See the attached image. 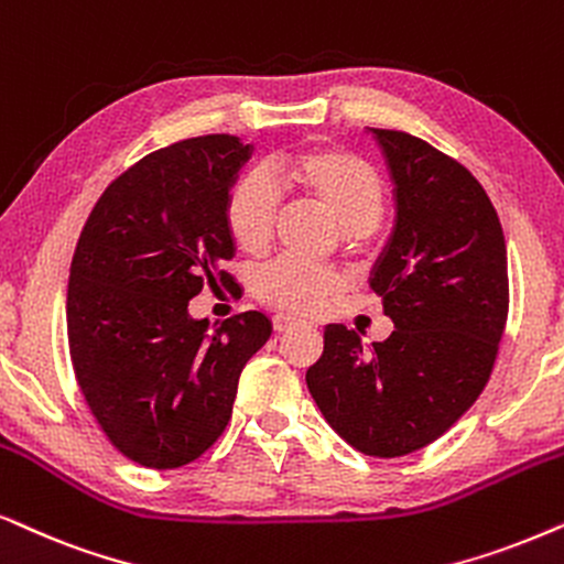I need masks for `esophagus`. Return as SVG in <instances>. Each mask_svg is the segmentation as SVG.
I'll use <instances>...</instances> for the list:
<instances>
[{"label": "esophagus", "instance_id": "obj_1", "mask_svg": "<svg viewBox=\"0 0 564 564\" xmlns=\"http://www.w3.org/2000/svg\"><path fill=\"white\" fill-rule=\"evenodd\" d=\"M294 325H296V317H291V314H283V312L273 314V327H275V333H286V329H291Z\"/></svg>", "mask_w": 564, "mask_h": 564}]
</instances>
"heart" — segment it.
I'll list each match as a JSON object with an SVG mask.
<instances>
[{
  "mask_svg": "<svg viewBox=\"0 0 564 564\" xmlns=\"http://www.w3.org/2000/svg\"><path fill=\"white\" fill-rule=\"evenodd\" d=\"M268 176L325 206L343 229L352 231V239L364 235L360 229L371 227L384 200V185L377 170L364 156L333 144L278 154L268 162ZM269 181L265 175L250 172L237 177L224 195V229L247 254H260L273 239L278 193ZM343 286L345 275L337 268L312 265L296 258L268 262L252 281L260 302L291 314L319 312Z\"/></svg>",
  "mask_w": 564,
  "mask_h": 564,
  "instance_id": "b5f03b06",
  "label": "heart"
}]
</instances>
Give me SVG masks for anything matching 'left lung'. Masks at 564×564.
I'll use <instances>...</instances> for the list:
<instances>
[{"instance_id":"8db88e82","label":"left lung","mask_w":564,"mask_h":564,"mask_svg":"<svg viewBox=\"0 0 564 564\" xmlns=\"http://www.w3.org/2000/svg\"><path fill=\"white\" fill-rule=\"evenodd\" d=\"M369 133L394 185V227L369 283L394 329L364 345L327 325L306 387L350 446L392 459L441 438L485 389L508 317V252L464 164L404 131Z\"/></svg>"}]
</instances>
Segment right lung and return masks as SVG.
Returning a JSON list of instances; mask_svg holds the SVG:
<instances>
[{
    "label": "right lung",
    "mask_w": 564,
    "mask_h": 564,
    "mask_svg": "<svg viewBox=\"0 0 564 564\" xmlns=\"http://www.w3.org/2000/svg\"><path fill=\"white\" fill-rule=\"evenodd\" d=\"M252 156L229 133L185 139L112 180L82 229L66 289V333L79 389L131 462L175 469L214 446L239 373L273 325L242 312L216 327L187 312L229 273L237 247L224 195Z\"/></svg>",
    "instance_id": "add662e5"
}]
</instances>
